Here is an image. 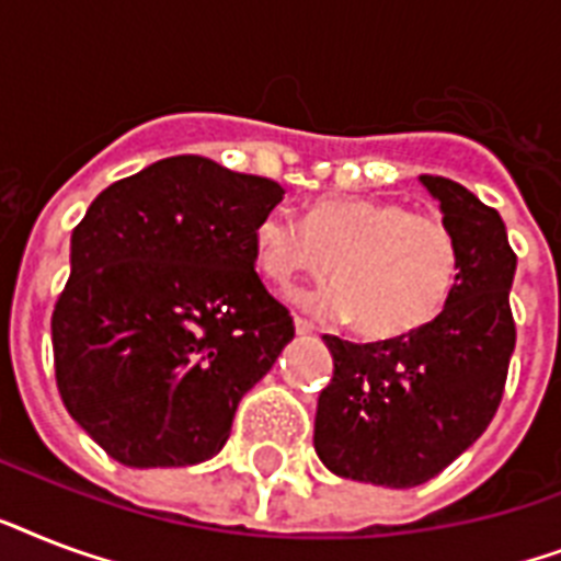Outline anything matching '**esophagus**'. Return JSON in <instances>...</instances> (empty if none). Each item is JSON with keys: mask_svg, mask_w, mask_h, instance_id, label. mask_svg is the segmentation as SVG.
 I'll return each mask as SVG.
<instances>
[{"mask_svg": "<svg viewBox=\"0 0 561 561\" xmlns=\"http://www.w3.org/2000/svg\"><path fill=\"white\" fill-rule=\"evenodd\" d=\"M294 325H297V334H314L317 325L311 323V320H306V317H294Z\"/></svg>", "mask_w": 561, "mask_h": 561, "instance_id": "1", "label": "esophagus"}]
</instances>
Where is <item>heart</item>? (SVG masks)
<instances>
[{"mask_svg": "<svg viewBox=\"0 0 561 561\" xmlns=\"http://www.w3.org/2000/svg\"><path fill=\"white\" fill-rule=\"evenodd\" d=\"M255 262L273 285L290 290L306 276L334 285L308 294V308L355 320L369 341H401L443 314L460 285L462 250L439 218L396 201H323L299 218L276 206L255 227Z\"/></svg>", "mask_w": 561, "mask_h": 561, "instance_id": "heart-1", "label": "heart"}]
</instances>
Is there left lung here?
I'll return each instance as SVG.
<instances>
[{
  "label": "left lung",
  "instance_id": "obj_1",
  "mask_svg": "<svg viewBox=\"0 0 561 561\" xmlns=\"http://www.w3.org/2000/svg\"><path fill=\"white\" fill-rule=\"evenodd\" d=\"M419 180L460 241V285L434 323L401 341L323 334L334 375L314 419L325 469L390 489L436 478L486 431L515 350V253L504 220L454 180Z\"/></svg>",
  "mask_w": 561,
  "mask_h": 561
}]
</instances>
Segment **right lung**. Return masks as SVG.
Wrapping results in <instances>:
<instances>
[{"label": "right lung", "mask_w": 561, "mask_h": 561, "mask_svg": "<svg viewBox=\"0 0 561 561\" xmlns=\"http://www.w3.org/2000/svg\"><path fill=\"white\" fill-rule=\"evenodd\" d=\"M282 194L186 153L107 186L72 229L55 378L113 460L194 466L227 445L241 396L294 337L255 273V227Z\"/></svg>", "instance_id": "add662e5"}]
</instances>
